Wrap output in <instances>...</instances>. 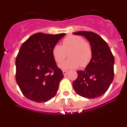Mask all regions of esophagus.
I'll return each mask as SVG.
<instances>
[{
    "mask_svg": "<svg viewBox=\"0 0 127 127\" xmlns=\"http://www.w3.org/2000/svg\"><path fill=\"white\" fill-rule=\"evenodd\" d=\"M62 72H63V74H64V75H66L67 74V72H68V71H67V70H63Z\"/></svg>",
    "mask_w": 127,
    "mask_h": 127,
    "instance_id": "esophagus-1",
    "label": "esophagus"
}]
</instances>
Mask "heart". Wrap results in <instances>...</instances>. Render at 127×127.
I'll list each match as a JSON object with an SVG mask.
<instances>
[{
  "mask_svg": "<svg viewBox=\"0 0 127 127\" xmlns=\"http://www.w3.org/2000/svg\"><path fill=\"white\" fill-rule=\"evenodd\" d=\"M62 46L56 44L53 47L52 55L57 64L64 60L68 53L69 59L60 65L63 69H76L81 65L85 67L92 60L93 50L91 45L79 35H70L62 40Z\"/></svg>",
  "mask_w": 127,
  "mask_h": 127,
  "instance_id": "b5f03b06",
  "label": "heart"
}]
</instances>
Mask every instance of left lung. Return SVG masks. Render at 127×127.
I'll use <instances>...</instances> for the list:
<instances>
[{"label":"left lung","instance_id":"obj_1","mask_svg":"<svg viewBox=\"0 0 127 127\" xmlns=\"http://www.w3.org/2000/svg\"><path fill=\"white\" fill-rule=\"evenodd\" d=\"M88 39L92 48V60L84 70L77 71L72 83L76 92L81 97L95 98L104 95L114 78V58L107 42L97 33L90 31L74 32Z\"/></svg>","mask_w":127,"mask_h":127}]
</instances>
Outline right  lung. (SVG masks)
Segmentation results:
<instances>
[{
    "instance_id": "obj_1",
    "label": "right lung",
    "mask_w": 127,
    "mask_h": 127,
    "mask_svg": "<svg viewBox=\"0 0 127 127\" xmlns=\"http://www.w3.org/2000/svg\"><path fill=\"white\" fill-rule=\"evenodd\" d=\"M65 35L38 32L20 48L16 59V81L30 100L45 102L55 96L64 74L53 57L52 49Z\"/></svg>"
}]
</instances>
